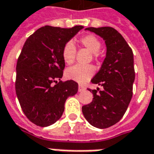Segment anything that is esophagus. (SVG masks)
Segmentation results:
<instances>
[{
    "label": "esophagus",
    "mask_w": 154,
    "mask_h": 154,
    "mask_svg": "<svg viewBox=\"0 0 154 154\" xmlns=\"http://www.w3.org/2000/svg\"><path fill=\"white\" fill-rule=\"evenodd\" d=\"M85 89H86V88H85L82 85H79V86H78V91H79V92H81V91H83Z\"/></svg>",
    "instance_id": "34e87169"
}]
</instances>
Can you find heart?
<instances>
[{
    "label": "heart",
    "mask_w": 154,
    "mask_h": 154,
    "mask_svg": "<svg viewBox=\"0 0 154 154\" xmlns=\"http://www.w3.org/2000/svg\"><path fill=\"white\" fill-rule=\"evenodd\" d=\"M80 43L84 47L87 48L94 57H97V53L100 51L101 44L99 39L94 35H88L82 37ZM76 47L73 42L68 41L64 44L62 49V57L67 64H72L76 57ZM95 73V68L91 65H80L77 64L72 67H68L65 72V76L70 80L75 81L79 83H85L90 79Z\"/></svg>",
    "instance_id": "obj_1"
}]
</instances>
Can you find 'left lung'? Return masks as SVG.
<instances>
[{"label": "left lung", "instance_id": "obj_1", "mask_svg": "<svg viewBox=\"0 0 154 154\" xmlns=\"http://www.w3.org/2000/svg\"><path fill=\"white\" fill-rule=\"evenodd\" d=\"M103 38L106 54L101 67L91 82L103 90H91L92 101L83 106L84 117L90 125L106 129L119 122L125 113L133 96V83L135 78L134 54L127 42L111 27L87 28Z\"/></svg>", "mask_w": 154, "mask_h": 154}]
</instances>
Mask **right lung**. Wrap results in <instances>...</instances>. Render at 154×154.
Returning <instances> with one entry per match:
<instances>
[{"instance_id":"1","label":"right lung","mask_w":154,"mask_h":154,"mask_svg":"<svg viewBox=\"0 0 154 154\" xmlns=\"http://www.w3.org/2000/svg\"><path fill=\"white\" fill-rule=\"evenodd\" d=\"M83 28L46 25L25 41L16 64L15 91L23 112L36 125L54 124L63 113L66 100L77 94L76 82H57V79L62 78L65 67L64 44Z\"/></svg>"}]
</instances>
